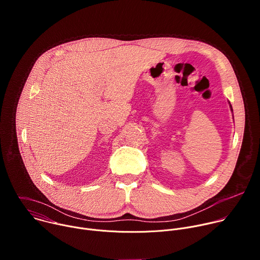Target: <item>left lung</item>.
Returning <instances> with one entry per match:
<instances>
[{
  "mask_svg": "<svg viewBox=\"0 0 260 260\" xmlns=\"http://www.w3.org/2000/svg\"><path fill=\"white\" fill-rule=\"evenodd\" d=\"M230 107H231V110L233 111V108H232V105H231V103H230Z\"/></svg>",
  "mask_w": 260,
  "mask_h": 260,
  "instance_id": "1",
  "label": "left lung"
}]
</instances>
